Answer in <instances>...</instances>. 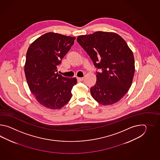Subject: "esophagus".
Instances as JSON below:
<instances>
[{
  "instance_id": "esophagus-1",
  "label": "esophagus",
  "mask_w": 160,
  "mask_h": 160,
  "mask_svg": "<svg viewBox=\"0 0 160 160\" xmlns=\"http://www.w3.org/2000/svg\"><path fill=\"white\" fill-rule=\"evenodd\" d=\"M77 79L79 81H83L84 78H83V77H77Z\"/></svg>"
}]
</instances>
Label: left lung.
<instances>
[{
  "label": "left lung",
  "instance_id": "obj_1",
  "mask_svg": "<svg viewBox=\"0 0 160 160\" xmlns=\"http://www.w3.org/2000/svg\"><path fill=\"white\" fill-rule=\"evenodd\" d=\"M77 39L101 70L90 88L92 98L102 105L119 101L131 87L135 72L133 52L125 41L117 33L103 31L79 35Z\"/></svg>",
  "mask_w": 160,
  "mask_h": 160
}]
</instances>
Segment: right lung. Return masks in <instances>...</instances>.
<instances>
[{
	"label": "right lung",
	"instance_id": "right-lung-1",
	"mask_svg": "<svg viewBox=\"0 0 160 160\" xmlns=\"http://www.w3.org/2000/svg\"><path fill=\"white\" fill-rule=\"evenodd\" d=\"M75 39L50 32L37 38L27 50L24 65L27 84L38 102L48 109H61L72 98L77 79L59 74L57 66Z\"/></svg>",
	"mask_w": 160,
	"mask_h": 160
}]
</instances>
